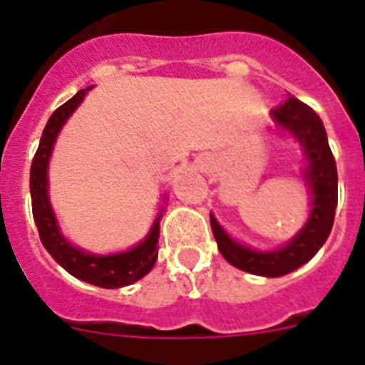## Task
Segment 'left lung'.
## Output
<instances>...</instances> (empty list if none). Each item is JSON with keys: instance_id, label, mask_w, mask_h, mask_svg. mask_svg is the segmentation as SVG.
Returning a JSON list of instances; mask_svg holds the SVG:
<instances>
[{"instance_id": "1", "label": "left lung", "mask_w": 365, "mask_h": 365, "mask_svg": "<svg viewBox=\"0 0 365 365\" xmlns=\"http://www.w3.org/2000/svg\"><path fill=\"white\" fill-rule=\"evenodd\" d=\"M272 118L276 124L289 130L298 138L307 155L309 166L303 177L307 179L312 195V210L307 225L291 243L279 250L257 252L230 240L227 232L219 227L214 215H210L212 232L221 256L230 265L245 272L267 278L285 276L314 257L331 234L338 202L336 160L329 148L327 133L320 117L307 104L299 102L294 96H289L283 104L272 109Z\"/></svg>"}]
</instances>
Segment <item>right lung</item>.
Wrapping results in <instances>:
<instances>
[{
  "label": "right lung",
  "mask_w": 365,
  "mask_h": 365,
  "mask_svg": "<svg viewBox=\"0 0 365 365\" xmlns=\"http://www.w3.org/2000/svg\"><path fill=\"white\" fill-rule=\"evenodd\" d=\"M87 91H91V87H86L73 98L67 100L66 104L60 106L45 125L40 146L31 164L32 215H34V222H36L43 247L67 272L73 274L74 278L102 287V289H118V287L138 282L153 269L157 254H159L157 243H159V221L163 214L157 217L146 240L135 248L128 252L111 254V256H95L67 243L66 237L60 234L53 208H51L49 195H47V164H49L53 144L56 140L58 131L62 130L63 122L78 108Z\"/></svg>",
  "instance_id": "right-lung-1"
}]
</instances>
